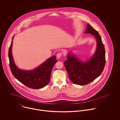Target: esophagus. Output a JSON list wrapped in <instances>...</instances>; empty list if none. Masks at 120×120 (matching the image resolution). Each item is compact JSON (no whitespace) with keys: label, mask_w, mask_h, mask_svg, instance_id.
<instances>
[{"label":"esophagus","mask_w":120,"mask_h":120,"mask_svg":"<svg viewBox=\"0 0 120 120\" xmlns=\"http://www.w3.org/2000/svg\"><path fill=\"white\" fill-rule=\"evenodd\" d=\"M62 52H59V53H58L57 55H56L57 58V59H60L61 57V56H62Z\"/></svg>","instance_id":"obj_1"}]
</instances>
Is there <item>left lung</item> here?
I'll return each mask as SVG.
<instances>
[{"label":"left lung","mask_w":120,"mask_h":120,"mask_svg":"<svg viewBox=\"0 0 120 120\" xmlns=\"http://www.w3.org/2000/svg\"><path fill=\"white\" fill-rule=\"evenodd\" d=\"M85 33H90L96 39L97 48L94 55L87 61H80L72 54L69 53L64 64L69 79L74 84L86 85L99 77L105 64V51L98 32L87 24Z\"/></svg>","instance_id":"8db88e82"}]
</instances>
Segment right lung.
I'll list each match as a JSON object with an SVG mask.
<instances>
[{"instance_id":"add662e5","label":"right lung","mask_w":120,"mask_h":120,"mask_svg":"<svg viewBox=\"0 0 120 120\" xmlns=\"http://www.w3.org/2000/svg\"><path fill=\"white\" fill-rule=\"evenodd\" d=\"M13 38L8 52L10 67L13 75L19 81L30 88L41 89L47 86L50 80L52 70L57 61L56 57L53 56L49 58L34 70L25 71L19 69L16 66L12 55Z\"/></svg>"}]
</instances>
